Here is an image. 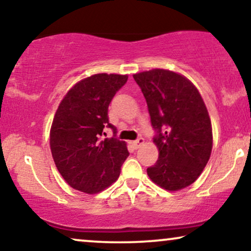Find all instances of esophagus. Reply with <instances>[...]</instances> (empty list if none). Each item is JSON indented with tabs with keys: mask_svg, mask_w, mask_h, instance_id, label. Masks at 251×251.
<instances>
[{
	"mask_svg": "<svg viewBox=\"0 0 251 251\" xmlns=\"http://www.w3.org/2000/svg\"><path fill=\"white\" fill-rule=\"evenodd\" d=\"M131 144H132V146L135 147V149H139V147L142 146L143 144H144V139L142 138V137H140V138L133 140V142H132Z\"/></svg>",
	"mask_w": 251,
	"mask_h": 251,
	"instance_id": "34e87169",
	"label": "esophagus"
}]
</instances>
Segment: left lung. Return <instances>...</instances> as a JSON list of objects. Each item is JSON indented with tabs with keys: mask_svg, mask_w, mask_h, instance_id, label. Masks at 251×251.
Listing matches in <instances>:
<instances>
[{
	"mask_svg": "<svg viewBox=\"0 0 251 251\" xmlns=\"http://www.w3.org/2000/svg\"><path fill=\"white\" fill-rule=\"evenodd\" d=\"M133 78L146 99L159 149V160L147 175L164 190H181L197 180L211 154L212 129L203 99L175 72L156 68Z\"/></svg>",
	"mask_w": 251,
	"mask_h": 251,
	"instance_id": "left-lung-1",
	"label": "left lung"
}]
</instances>
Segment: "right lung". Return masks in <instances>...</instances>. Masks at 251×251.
<instances>
[{
  "label": "right lung",
  "mask_w": 251,
  "mask_h": 251,
  "mask_svg": "<svg viewBox=\"0 0 251 251\" xmlns=\"http://www.w3.org/2000/svg\"><path fill=\"white\" fill-rule=\"evenodd\" d=\"M128 76L95 74L67 92L50 130L51 153L67 184L84 193H98L118 179L129 155L126 144L115 137L108 122V106ZM113 130L103 139L104 129Z\"/></svg>",
  "instance_id": "obj_1"
}]
</instances>
